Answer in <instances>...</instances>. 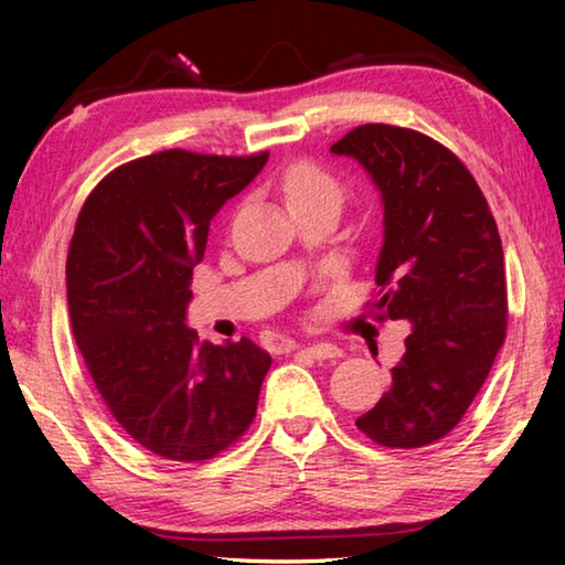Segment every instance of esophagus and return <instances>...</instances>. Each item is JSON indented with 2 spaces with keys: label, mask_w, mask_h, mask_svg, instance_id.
<instances>
[{
  "label": "esophagus",
  "mask_w": 565,
  "mask_h": 565,
  "mask_svg": "<svg viewBox=\"0 0 565 565\" xmlns=\"http://www.w3.org/2000/svg\"><path fill=\"white\" fill-rule=\"evenodd\" d=\"M299 353H303V356H309L313 361H323V359H339L341 349L337 343L317 341V343H309V347H299Z\"/></svg>",
  "instance_id": "obj_1"
}]
</instances>
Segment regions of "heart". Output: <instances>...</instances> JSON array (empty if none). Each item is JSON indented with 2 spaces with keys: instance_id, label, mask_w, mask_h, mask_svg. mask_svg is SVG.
<instances>
[{
  "instance_id": "b5f03b06",
  "label": "heart",
  "mask_w": 565,
  "mask_h": 565,
  "mask_svg": "<svg viewBox=\"0 0 565 565\" xmlns=\"http://www.w3.org/2000/svg\"><path fill=\"white\" fill-rule=\"evenodd\" d=\"M281 191L291 212L294 209L321 204L341 209L343 196H347L343 181L311 159H299L284 169Z\"/></svg>"
}]
</instances>
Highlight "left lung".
<instances>
[{
	"label": "left lung",
	"mask_w": 565,
	"mask_h": 565,
	"mask_svg": "<svg viewBox=\"0 0 565 565\" xmlns=\"http://www.w3.org/2000/svg\"><path fill=\"white\" fill-rule=\"evenodd\" d=\"M369 171L384 202L376 319H408L391 388L356 418L371 441L420 448L463 418L505 341L499 226L471 171L426 134L361 124L331 147Z\"/></svg>",
	"instance_id": "8db88e82"
}]
</instances>
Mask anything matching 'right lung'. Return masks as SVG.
<instances>
[{
  "label": "right lung",
  "mask_w": 565,
  "mask_h": 565,
  "mask_svg": "<svg viewBox=\"0 0 565 565\" xmlns=\"http://www.w3.org/2000/svg\"><path fill=\"white\" fill-rule=\"evenodd\" d=\"M252 157L167 149L104 177L66 256L72 331L109 414L169 461H206L244 436L271 356L252 339L202 343L191 274L209 224L264 169Z\"/></svg>",
  "instance_id": "add662e5"
}]
</instances>
